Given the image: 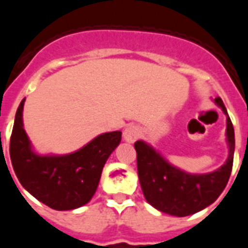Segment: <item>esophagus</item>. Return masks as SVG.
<instances>
[{"instance_id":"esophagus-1","label":"esophagus","mask_w":248,"mask_h":248,"mask_svg":"<svg viewBox=\"0 0 248 248\" xmlns=\"http://www.w3.org/2000/svg\"><path fill=\"white\" fill-rule=\"evenodd\" d=\"M140 137V129L135 125L126 126L124 133H123V138L128 143H134L135 140Z\"/></svg>"}]
</instances>
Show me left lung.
I'll return each instance as SVG.
<instances>
[{"instance_id": "left-lung-1", "label": "left lung", "mask_w": 248, "mask_h": 248, "mask_svg": "<svg viewBox=\"0 0 248 248\" xmlns=\"http://www.w3.org/2000/svg\"><path fill=\"white\" fill-rule=\"evenodd\" d=\"M226 114V141L229 156L221 168L207 174H189L171 165L150 144L138 140V175L143 194L153 207L165 214L184 217L214 203L226 187L233 164L235 131L221 98L214 100Z\"/></svg>"}]
</instances>
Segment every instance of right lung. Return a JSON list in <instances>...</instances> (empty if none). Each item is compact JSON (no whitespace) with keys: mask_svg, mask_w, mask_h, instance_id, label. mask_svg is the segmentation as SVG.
<instances>
[{"mask_svg":"<svg viewBox=\"0 0 248 248\" xmlns=\"http://www.w3.org/2000/svg\"><path fill=\"white\" fill-rule=\"evenodd\" d=\"M16 111L10 141L13 170L32 196L58 211L78 209L95 194L104 164L120 144L122 131L98 135L79 150L65 155H39L23 128V105Z\"/></svg>","mask_w":248,"mask_h":248,"instance_id":"right-lung-1","label":"right lung"}]
</instances>
